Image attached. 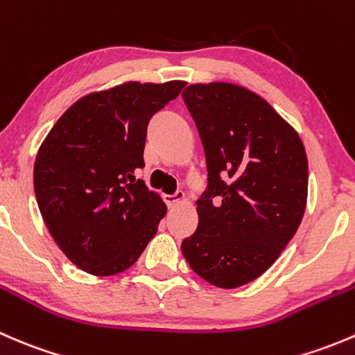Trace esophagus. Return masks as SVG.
I'll use <instances>...</instances> for the list:
<instances>
[{
	"label": "esophagus",
	"instance_id": "1",
	"mask_svg": "<svg viewBox=\"0 0 355 355\" xmlns=\"http://www.w3.org/2000/svg\"><path fill=\"white\" fill-rule=\"evenodd\" d=\"M164 202L168 204V207H173V206H177V204H180V202H184L185 200V194L182 191H177L175 192V194H168V196H164Z\"/></svg>",
	"mask_w": 355,
	"mask_h": 355
}]
</instances>
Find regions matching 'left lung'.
Segmentation results:
<instances>
[{
  "mask_svg": "<svg viewBox=\"0 0 355 355\" xmlns=\"http://www.w3.org/2000/svg\"><path fill=\"white\" fill-rule=\"evenodd\" d=\"M182 98L207 170L198 230L184 239L182 252L200 278L237 288L277 261L302 221L306 149L277 111L241 85L192 84Z\"/></svg>",
  "mask_w": 355,
  "mask_h": 355,
  "instance_id": "left-lung-1",
  "label": "left lung"
}]
</instances>
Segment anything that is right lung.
<instances>
[{"instance_id":"add662e5","label":"right lung","mask_w":355,"mask_h":355,"mask_svg":"<svg viewBox=\"0 0 355 355\" xmlns=\"http://www.w3.org/2000/svg\"><path fill=\"white\" fill-rule=\"evenodd\" d=\"M185 82L128 84L78 99L42 142L34 192L49 234L75 266L98 277L130 268L166 206L135 178L153 114Z\"/></svg>"}]
</instances>
